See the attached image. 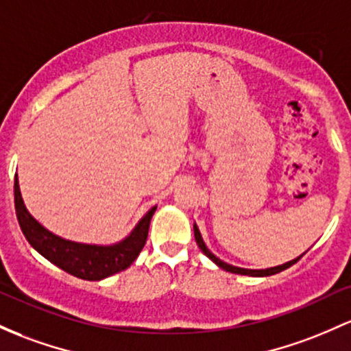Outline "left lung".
Instances as JSON below:
<instances>
[{"label":"left lung","instance_id":"obj_1","mask_svg":"<svg viewBox=\"0 0 351 351\" xmlns=\"http://www.w3.org/2000/svg\"><path fill=\"white\" fill-rule=\"evenodd\" d=\"M193 232H195V240H196V243H198L199 250H202V252L205 253V255H206L208 258H210V260L213 261L215 265H218L219 268L226 269V271H230V273H237V275H248V276H271V275H276V273L283 271V269L290 268L291 265H295L296 261H298L300 258H302V256L305 255V253H306V252H305V253H303V255H300L298 258H295V260L287 261V263L278 265V267H273V268H265V269H248V268H240V267H233V265H230V263H226V261L219 260L218 256H215L213 253H211L210 250H208V246L205 245V241H203L202 233H199V230H198V226H196V223L193 225Z\"/></svg>","mask_w":351,"mask_h":351}]
</instances>
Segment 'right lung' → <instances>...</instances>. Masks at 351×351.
Wrapping results in <instances>:
<instances>
[{"instance_id":"obj_1","label":"right lung","mask_w":351,"mask_h":351,"mask_svg":"<svg viewBox=\"0 0 351 351\" xmlns=\"http://www.w3.org/2000/svg\"><path fill=\"white\" fill-rule=\"evenodd\" d=\"M14 208H16V217L23 234L40 255H43L46 260L51 261L58 268L64 269L69 275L90 280V282L108 278L114 273L123 271L136 260L146 243L149 221L156 211V206L149 208L145 217L136 223L132 233L118 243L88 245L64 240L46 230L38 219H34L26 210L21 198L18 175L14 176Z\"/></svg>"}]
</instances>
